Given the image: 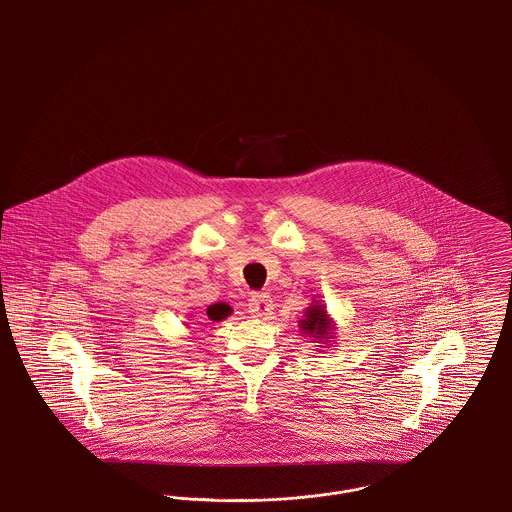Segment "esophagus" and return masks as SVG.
<instances>
[{
	"label": "esophagus",
	"mask_w": 512,
	"mask_h": 512,
	"mask_svg": "<svg viewBox=\"0 0 512 512\" xmlns=\"http://www.w3.org/2000/svg\"><path fill=\"white\" fill-rule=\"evenodd\" d=\"M247 309L255 317H265V315L272 311V299H270V295H267V293H251Z\"/></svg>",
	"instance_id": "esophagus-1"
}]
</instances>
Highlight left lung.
<instances>
[{
  "label": "left lung",
  "mask_w": 512,
  "mask_h": 512,
  "mask_svg": "<svg viewBox=\"0 0 512 512\" xmlns=\"http://www.w3.org/2000/svg\"><path fill=\"white\" fill-rule=\"evenodd\" d=\"M299 324H301L303 332L309 334L311 338H324L332 330L330 320L326 317V311L322 305H313L311 309H307L305 320H299Z\"/></svg>",
  "instance_id": "8db88e82"
}]
</instances>
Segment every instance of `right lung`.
<instances>
[{"label":"right lung","mask_w":512,"mask_h":512,"mask_svg":"<svg viewBox=\"0 0 512 512\" xmlns=\"http://www.w3.org/2000/svg\"><path fill=\"white\" fill-rule=\"evenodd\" d=\"M230 313H232V309L226 303H215V305H209V309H207V317L213 322H219L222 318L228 317Z\"/></svg>","instance_id":"right-lung-1"}]
</instances>
